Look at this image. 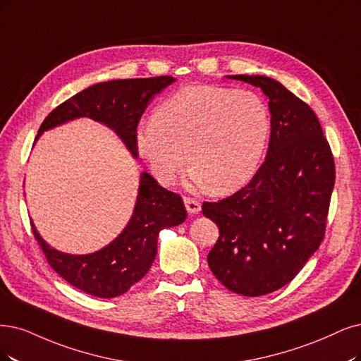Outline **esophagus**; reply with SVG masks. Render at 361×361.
I'll list each match as a JSON object with an SVG mask.
<instances>
[{
  "label": "esophagus",
  "instance_id": "obj_1",
  "mask_svg": "<svg viewBox=\"0 0 361 361\" xmlns=\"http://www.w3.org/2000/svg\"><path fill=\"white\" fill-rule=\"evenodd\" d=\"M184 205H185V209H188L189 214H197V212L201 211V202L190 196L184 197Z\"/></svg>",
  "mask_w": 361,
  "mask_h": 361
}]
</instances>
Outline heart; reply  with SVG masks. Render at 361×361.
<instances>
[{
  "instance_id": "obj_1",
  "label": "heart",
  "mask_w": 361,
  "mask_h": 361,
  "mask_svg": "<svg viewBox=\"0 0 361 361\" xmlns=\"http://www.w3.org/2000/svg\"><path fill=\"white\" fill-rule=\"evenodd\" d=\"M269 133V110L256 93L195 85L157 106L138 130L137 149L162 184L188 159L196 184L228 193L255 176Z\"/></svg>"
}]
</instances>
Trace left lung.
Returning a JSON list of instances; mask_svg holds the SVG:
<instances>
[{"mask_svg": "<svg viewBox=\"0 0 361 361\" xmlns=\"http://www.w3.org/2000/svg\"><path fill=\"white\" fill-rule=\"evenodd\" d=\"M228 77L269 98L271 138L245 188L202 205L220 231L208 266L228 290L256 298L288 284L322 244L335 160L315 113L295 93L271 77Z\"/></svg>", "mask_w": 361, "mask_h": 361, "instance_id": "left-lung-1", "label": "left lung"}]
</instances>
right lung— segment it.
Masks as SVG:
<instances>
[{"label": "right lung", "mask_w": 361, "mask_h": 361, "mask_svg": "<svg viewBox=\"0 0 361 361\" xmlns=\"http://www.w3.org/2000/svg\"><path fill=\"white\" fill-rule=\"evenodd\" d=\"M172 82L176 78L171 75H159L93 85L49 113L38 129L37 138L44 130L68 120L90 117L114 129L132 156L137 157L140 118L149 101ZM185 217L188 211L181 196L166 190L150 173L142 172L135 209L125 231L110 245L93 255H65L43 241L32 221L31 229L47 263L66 283L95 298L111 299L123 295L145 276L157 255L159 232L183 223Z\"/></svg>", "instance_id": "add662e5"}]
</instances>
